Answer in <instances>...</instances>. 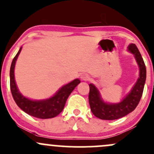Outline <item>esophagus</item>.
Listing matches in <instances>:
<instances>
[{
  "mask_svg": "<svg viewBox=\"0 0 154 154\" xmlns=\"http://www.w3.org/2000/svg\"><path fill=\"white\" fill-rule=\"evenodd\" d=\"M80 78L83 81H88L90 79V76L88 74H83V75H81Z\"/></svg>",
  "mask_w": 154,
  "mask_h": 154,
  "instance_id": "1",
  "label": "esophagus"
}]
</instances>
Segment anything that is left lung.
<instances>
[{"label":"left lung","mask_w":154,"mask_h":154,"mask_svg":"<svg viewBox=\"0 0 154 154\" xmlns=\"http://www.w3.org/2000/svg\"><path fill=\"white\" fill-rule=\"evenodd\" d=\"M128 50L135 55L136 61L140 67V75L137 82L130 93L119 103H106L100 98L99 91L95 85L90 84L89 104L93 114L104 120H114L128 115L138 105L146 79V68L140 53L135 44H130Z\"/></svg>","instance_id":"obj_1"}]
</instances>
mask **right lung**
<instances>
[{
    "mask_svg": "<svg viewBox=\"0 0 154 154\" xmlns=\"http://www.w3.org/2000/svg\"><path fill=\"white\" fill-rule=\"evenodd\" d=\"M22 48L12 61L10 69V88L16 103L26 114L40 119H50L59 115L64 108L69 95L79 84L80 80L76 79L63 86L54 96L46 100H32L25 98L18 91L14 79V66L16 61L20 54Z\"/></svg>",
    "mask_w": 154,
    "mask_h": 154,
    "instance_id": "obj_1",
    "label": "right lung"
}]
</instances>
